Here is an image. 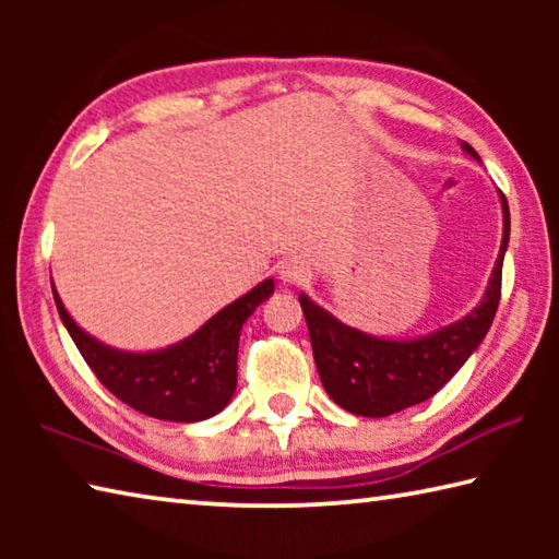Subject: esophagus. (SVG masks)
<instances>
[{
  "label": "esophagus",
  "mask_w": 559,
  "mask_h": 559,
  "mask_svg": "<svg viewBox=\"0 0 559 559\" xmlns=\"http://www.w3.org/2000/svg\"><path fill=\"white\" fill-rule=\"evenodd\" d=\"M308 276L310 271L302 261H286L278 269V278L283 281V286H300V283L308 281Z\"/></svg>",
  "instance_id": "34e87169"
}]
</instances>
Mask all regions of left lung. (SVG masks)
I'll return each mask as SVG.
<instances>
[{"label": "left lung", "instance_id": "8db88e82", "mask_svg": "<svg viewBox=\"0 0 559 559\" xmlns=\"http://www.w3.org/2000/svg\"><path fill=\"white\" fill-rule=\"evenodd\" d=\"M463 150L478 159L468 143ZM503 204V241L486 286V296L468 316L429 335L412 340H386L367 335L362 330L340 323L325 308L300 293L310 345L320 380L337 406L357 416H390L437 394L463 362L484 343L500 302V276L510 239V210Z\"/></svg>", "mask_w": 559, "mask_h": 559}]
</instances>
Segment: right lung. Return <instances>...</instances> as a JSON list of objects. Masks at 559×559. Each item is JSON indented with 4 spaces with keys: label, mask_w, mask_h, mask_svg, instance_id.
<instances>
[{
    "label": "right lung",
    "mask_w": 559,
    "mask_h": 559,
    "mask_svg": "<svg viewBox=\"0 0 559 559\" xmlns=\"http://www.w3.org/2000/svg\"><path fill=\"white\" fill-rule=\"evenodd\" d=\"M271 293L273 281L266 278L222 308L197 333L153 353H126L103 345L75 325L56 288L53 300L75 347L108 392L140 414L192 424L210 419L231 402L241 328Z\"/></svg>",
    "instance_id": "right-lung-1"
}]
</instances>
